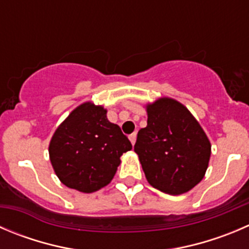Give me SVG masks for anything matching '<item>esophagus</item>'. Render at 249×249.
<instances>
[{
  "label": "esophagus",
  "instance_id": "obj_1",
  "mask_svg": "<svg viewBox=\"0 0 249 249\" xmlns=\"http://www.w3.org/2000/svg\"><path fill=\"white\" fill-rule=\"evenodd\" d=\"M136 136H137L136 132H132L131 135H129V139H130V141H131L132 144H135V142H136Z\"/></svg>",
  "mask_w": 249,
  "mask_h": 249
}]
</instances>
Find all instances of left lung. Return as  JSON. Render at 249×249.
Wrapping results in <instances>:
<instances>
[{
	"mask_svg": "<svg viewBox=\"0 0 249 249\" xmlns=\"http://www.w3.org/2000/svg\"><path fill=\"white\" fill-rule=\"evenodd\" d=\"M147 113V126L140 130L134 146L147 181L169 195L190 191L208 168V137L189 109L175 100L156 101Z\"/></svg>",
	"mask_w": 249,
	"mask_h": 249,
	"instance_id": "left-lung-1",
	"label": "left lung"
}]
</instances>
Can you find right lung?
Here are the masks:
<instances>
[{"instance_id": "1", "label": "right lung", "mask_w": 249, "mask_h": 249, "mask_svg": "<svg viewBox=\"0 0 249 249\" xmlns=\"http://www.w3.org/2000/svg\"><path fill=\"white\" fill-rule=\"evenodd\" d=\"M107 110L84 103L59 125L51 140L50 159L59 180L71 189L90 194L108 185L131 142Z\"/></svg>"}]
</instances>
